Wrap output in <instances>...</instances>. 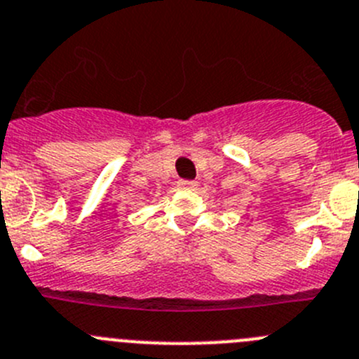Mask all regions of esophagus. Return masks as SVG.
Segmentation results:
<instances>
[{"instance_id":"1","label":"esophagus","mask_w":359,"mask_h":359,"mask_svg":"<svg viewBox=\"0 0 359 359\" xmlns=\"http://www.w3.org/2000/svg\"><path fill=\"white\" fill-rule=\"evenodd\" d=\"M177 187H180V189H185V190H196L197 183L189 182V180H180V182H177Z\"/></svg>"}]
</instances>
